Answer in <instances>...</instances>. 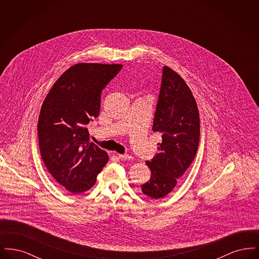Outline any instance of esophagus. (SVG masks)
<instances>
[{
    "label": "esophagus",
    "mask_w": 259,
    "mask_h": 259,
    "mask_svg": "<svg viewBox=\"0 0 259 259\" xmlns=\"http://www.w3.org/2000/svg\"><path fill=\"white\" fill-rule=\"evenodd\" d=\"M117 156H118V158H119L120 160H132V156L129 155V154H118Z\"/></svg>",
    "instance_id": "1"
}]
</instances>
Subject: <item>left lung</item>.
Here are the masks:
<instances>
[{"mask_svg":"<svg viewBox=\"0 0 259 259\" xmlns=\"http://www.w3.org/2000/svg\"><path fill=\"white\" fill-rule=\"evenodd\" d=\"M152 130L162 134V142L152 160L146 162L151 177L142 191L157 200L172 191L194 160L200 137L196 101L184 78L168 66L163 68Z\"/></svg>","mask_w":259,"mask_h":259,"instance_id":"8db88e82","label":"left lung"}]
</instances>
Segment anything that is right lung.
I'll list each match as a JSON object with an SVG mask.
<instances>
[{"label": "right lung", "mask_w": 259, "mask_h": 259, "mask_svg": "<svg viewBox=\"0 0 259 259\" xmlns=\"http://www.w3.org/2000/svg\"><path fill=\"white\" fill-rule=\"evenodd\" d=\"M121 64L78 63L51 87L37 122L41 158L53 179L79 194L96 183L108 153L89 142L87 125L97 117L101 92L121 70Z\"/></svg>", "instance_id": "add662e5"}]
</instances>
